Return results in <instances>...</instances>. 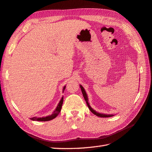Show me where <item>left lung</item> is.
Here are the masks:
<instances>
[{"instance_id": "1", "label": "left lung", "mask_w": 152, "mask_h": 152, "mask_svg": "<svg viewBox=\"0 0 152 152\" xmlns=\"http://www.w3.org/2000/svg\"><path fill=\"white\" fill-rule=\"evenodd\" d=\"M80 88H81L83 96H84V99L86 102V103H87L88 108H89V109L90 110L91 112H92V113H94V115H96V116H97V117H113V115H105V114H103V113H99L96 112V111H95V110L92 109L91 107V106L90 105V104H89V103H88V96H87V94H86V91L84 90V88L82 87V85H80Z\"/></svg>"}]
</instances>
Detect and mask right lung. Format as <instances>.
Wrapping results in <instances>:
<instances>
[{"label":"right lung","instance_id":"right-lung-1","mask_svg":"<svg viewBox=\"0 0 152 152\" xmlns=\"http://www.w3.org/2000/svg\"><path fill=\"white\" fill-rule=\"evenodd\" d=\"M65 88H66V86H64L63 91L65 90ZM62 103H63V97L61 98L60 102L58 103L57 107H56V108L55 109V111H53V114L51 115L47 116V117H41H41L40 118H37L36 117H35L31 118V120H32V121H50V120L53 119V118H55V117H57V115H58L59 113L61 112Z\"/></svg>","mask_w":152,"mask_h":152}]
</instances>
